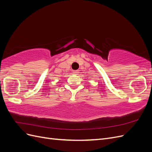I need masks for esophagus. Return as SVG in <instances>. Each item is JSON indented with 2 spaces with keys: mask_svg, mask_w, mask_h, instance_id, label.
Listing matches in <instances>:
<instances>
[{
  "mask_svg": "<svg viewBox=\"0 0 152 152\" xmlns=\"http://www.w3.org/2000/svg\"><path fill=\"white\" fill-rule=\"evenodd\" d=\"M73 72H74L75 73H79V71H78V70H75V71H73Z\"/></svg>",
  "mask_w": 152,
  "mask_h": 152,
  "instance_id": "34e87169",
  "label": "esophagus"
}]
</instances>
